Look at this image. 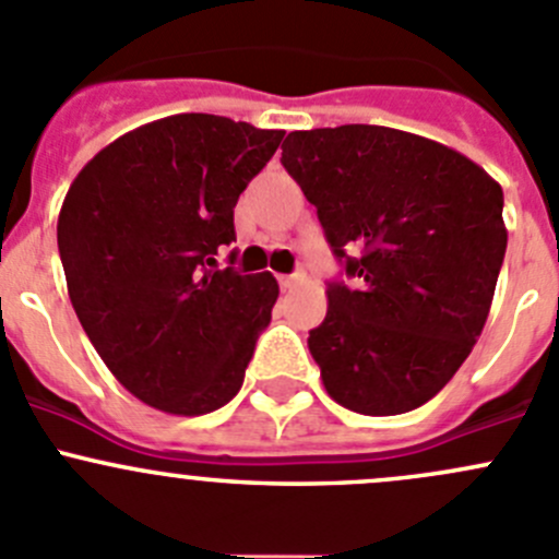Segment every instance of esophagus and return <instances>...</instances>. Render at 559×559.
<instances>
[{"label": "esophagus", "mask_w": 559, "mask_h": 559, "mask_svg": "<svg viewBox=\"0 0 559 559\" xmlns=\"http://www.w3.org/2000/svg\"><path fill=\"white\" fill-rule=\"evenodd\" d=\"M302 278V273H295V275H278V284H281V289H295V284L297 281Z\"/></svg>", "instance_id": "esophagus-1"}]
</instances>
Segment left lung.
<instances>
[{"instance_id": "left-lung-1", "label": "left lung", "mask_w": 559, "mask_h": 559, "mask_svg": "<svg viewBox=\"0 0 559 559\" xmlns=\"http://www.w3.org/2000/svg\"><path fill=\"white\" fill-rule=\"evenodd\" d=\"M286 173L357 286H326L308 337L326 394L365 416L436 397L487 324L509 233L503 189L460 151L392 127L289 132Z\"/></svg>"}]
</instances>
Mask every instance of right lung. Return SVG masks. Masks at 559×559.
Segmentation results:
<instances>
[{"instance_id": "1", "label": "right lung", "mask_w": 559, "mask_h": 559, "mask_svg": "<svg viewBox=\"0 0 559 559\" xmlns=\"http://www.w3.org/2000/svg\"><path fill=\"white\" fill-rule=\"evenodd\" d=\"M281 140L178 112L112 140L67 191L56 238L72 308L118 384L151 408L211 414L243 386L278 281L218 270L216 257Z\"/></svg>"}]
</instances>
